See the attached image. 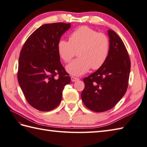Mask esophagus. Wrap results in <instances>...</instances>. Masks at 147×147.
<instances>
[{"mask_svg": "<svg viewBox=\"0 0 147 147\" xmlns=\"http://www.w3.org/2000/svg\"><path fill=\"white\" fill-rule=\"evenodd\" d=\"M71 81L73 82H77V81H78L80 79L78 78H76V77H73V76H72L71 78Z\"/></svg>", "mask_w": 147, "mask_h": 147, "instance_id": "obj_1", "label": "esophagus"}]
</instances>
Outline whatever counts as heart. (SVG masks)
I'll list each match as a JSON object with an SVG mask.
<instances>
[{
	"mask_svg": "<svg viewBox=\"0 0 147 147\" xmlns=\"http://www.w3.org/2000/svg\"><path fill=\"white\" fill-rule=\"evenodd\" d=\"M57 51L65 62H69L78 52L79 58L68 64L66 71L72 76H79L86 73L91 67L96 70L105 64L110 51V42L104 33L84 26L71 33L69 42L59 40Z\"/></svg>",
	"mask_w": 147,
	"mask_h": 147,
	"instance_id": "obj_1",
	"label": "heart"
}]
</instances>
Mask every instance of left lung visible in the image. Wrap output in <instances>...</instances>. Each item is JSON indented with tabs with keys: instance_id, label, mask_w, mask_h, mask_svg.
<instances>
[{
	"instance_id": "1",
	"label": "left lung",
	"mask_w": 147,
	"mask_h": 147,
	"mask_svg": "<svg viewBox=\"0 0 147 147\" xmlns=\"http://www.w3.org/2000/svg\"><path fill=\"white\" fill-rule=\"evenodd\" d=\"M110 51L107 61L95 73L83 79L82 93L84 104L96 112L107 111L116 105L128 86L130 59L126 47L117 34L108 30Z\"/></svg>"
}]
</instances>
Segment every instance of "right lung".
<instances>
[{
    "label": "right lung",
    "instance_id": "1",
    "mask_svg": "<svg viewBox=\"0 0 147 147\" xmlns=\"http://www.w3.org/2000/svg\"><path fill=\"white\" fill-rule=\"evenodd\" d=\"M70 27V23H64L43 24L28 37L21 51L18 82L27 102L38 111L57 107L64 86L71 82L57 51V42Z\"/></svg>",
    "mask_w": 147,
    "mask_h": 147
}]
</instances>
